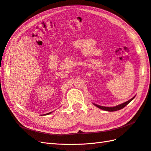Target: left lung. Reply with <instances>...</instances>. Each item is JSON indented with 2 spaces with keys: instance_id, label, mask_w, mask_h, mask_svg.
I'll return each mask as SVG.
<instances>
[{
  "instance_id": "left-lung-1",
  "label": "left lung",
  "mask_w": 151,
  "mask_h": 151,
  "mask_svg": "<svg viewBox=\"0 0 151 151\" xmlns=\"http://www.w3.org/2000/svg\"><path fill=\"white\" fill-rule=\"evenodd\" d=\"M134 97H135V96L133 98H132L131 99H130L129 101H128L127 102H124V103L121 104H119V105H117L116 106H114V107H105V106H99V105H97V104H94L95 106H96L98 107L100 109H102V110H105V111H117V110H121V109L123 108L124 107L126 106L129 103V102L130 101H132L133 99H134Z\"/></svg>"
}]
</instances>
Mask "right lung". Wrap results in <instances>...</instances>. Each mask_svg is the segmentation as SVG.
<instances>
[{
  "label": "right lung",
  "mask_w": 151,
  "mask_h": 151,
  "mask_svg": "<svg viewBox=\"0 0 151 151\" xmlns=\"http://www.w3.org/2000/svg\"><path fill=\"white\" fill-rule=\"evenodd\" d=\"M52 113V112H50V113H48V114H47V115H48V114H51Z\"/></svg>",
  "instance_id": "right-lung-1"
}]
</instances>
